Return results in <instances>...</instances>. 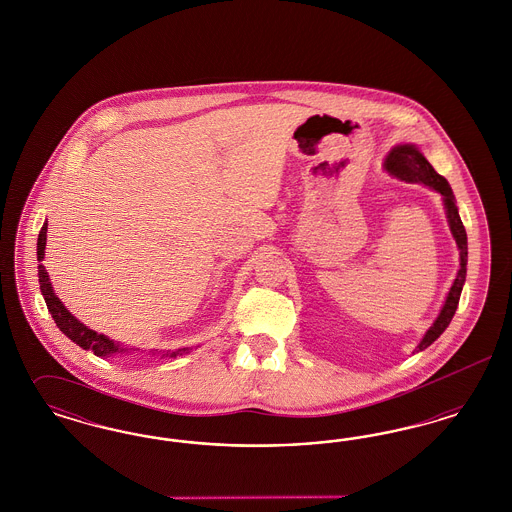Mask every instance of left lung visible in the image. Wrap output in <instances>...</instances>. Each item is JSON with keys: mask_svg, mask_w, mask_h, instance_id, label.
I'll return each mask as SVG.
<instances>
[{"mask_svg": "<svg viewBox=\"0 0 512 512\" xmlns=\"http://www.w3.org/2000/svg\"><path fill=\"white\" fill-rule=\"evenodd\" d=\"M386 171L405 180V182H418L424 186H430L432 190H436L443 195V205H445V213H447V222L451 228V234L459 247V255H461V268L457 272V278L451 286V290L447 293V299L441 307L436 322L430 326V330L424 334L422 341L418 343L416 351L426 349L428 345H432L438 340L439 336L445 332V328L449 326L451 318L457 311L461 292H463L464 278H466V257H468V244H466V230H464L463 220L459 217V209L455 205V195L451 192L449 182L434 171V167L426 161V157L422 155V151L413 144H403V146L393 147L384 163Z\"/></svg>", "mask_w": 512, "mask_h": 512, "instance_id": "left-lung-1", "label": "left lung"}]
</instances>
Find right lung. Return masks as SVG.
Segmentation results:
<instances>
[{"label":"right lung","instance_id":"right-lung-1","mask_svg":"<svg viewBox=\"0 0 512 512\" xmlns=\"http://www.w3.org/2000/svg\"><path fill=\"white\" fill-rule=\"evenodd\" d=\"M46 234H48V222H44V226H42V230H40V234H38V280H40V290H42V295H44V299H46V305H48L49 313H51V317L55 320V324H57V328L69 338V340H73L76 345H80L82 349H92L94 351V355H98V357H113V355H132V353H136V351H140V349H136V347H124L121 343H117V341L109 340L107 336H103V334H98V332H94V330H90L88 326H84L80 320H76V318L65 309V305L61 303V299L53 293V288H51V282H49L48 272H46V267L42 265V261H44V255H46ZM186 353H190V347H182V349H174V351H149L147 355H157V357H161V359H176V357H180V355H186Z\"/></svg>","mask_w":512,"mask_h":512}]
</instances>
